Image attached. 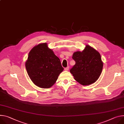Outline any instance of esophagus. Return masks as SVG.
Instances as JSON below:
<instances>
[{"instance_id": "34e87169", "label": "esophagus", "mask_w": 124, "mask_h": 124, "mask_svg": "<svg viewBox=\"0 0 124 124\" xmlns=\"http://www.w3.org/2000/svg\"><path fill=\"white\" fill-rule=\"evenodd\" d=\"M69 67H67V68H65L64 69V70H65V71H68V70H69Z\"/></svg>"}]
</instances>
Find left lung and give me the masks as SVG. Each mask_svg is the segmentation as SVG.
<instances>
[{"instance_id": "8db88e82", "label": "left lung", "mask_w": 124, "mask_h": 124, "mask_svg": "<svg viewBox=\"0 0 124 124\" xmlns=\"http://www.w3.org/2000/svg\"><path fill=\"white\" fill-rule=\"evenodd\" d=\"M72 58L76 64L70 71L77 82L83 85H87L98 79L103 63L100 53L96 49L86 45L82 51L75 52Z\"/></svg>"}]
</instances>
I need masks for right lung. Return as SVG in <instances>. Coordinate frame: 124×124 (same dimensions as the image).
Segmentation results:
<instances>
[{
  "instance_id": "right-lung-1",
  "label": "right lung",
  "mask_w": 124,
  "mask_h": 124,
  "mask_svg": "<svg viewBox=\"0 0 124 124\" xmlns=\"http://www.w3.org/2000/svg\"><path fill=\"white\" fill-rule=\"evenodd\" d=\"M25 66L31 81L42 88L51 87L64 70L59 58L47 43H39L30 50Z\"/></svg>"
}]
</instances>
